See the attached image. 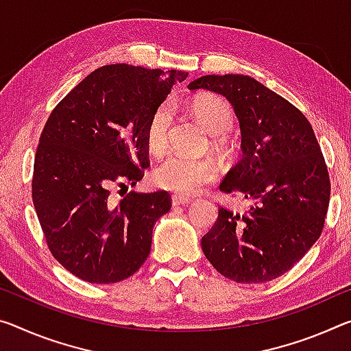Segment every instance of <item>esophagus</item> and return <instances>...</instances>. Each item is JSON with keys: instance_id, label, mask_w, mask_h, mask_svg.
<instances>
[{"instance_id": "obj_1", "label": "esophagus", "mask_w": 351, "mask_h": 351, "mask_svg": "<svg viewBox=\"0 0 351 351\" xmlns=\"http://www.w3.org/2000/svg\"><path fill=\"white\" fill-rule=\"evenodd\" d=\"M192 199L191 198H186V197H181V195H171V204L173 206H186V204H191Z\"/></svg>"}]
</instances>
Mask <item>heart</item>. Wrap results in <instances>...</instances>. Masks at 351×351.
Masks as SVG:
<instances>
[{
	"label": "heart",
	"instance_id": "b5f03b06",
	"mask_svg": "<svg viewBox=\"0 0 351 351\" xmlns=\"http://www.w3.org/2000/svg\"><path fill=\"white\" fill-rule=\"evenodd\" d=\"M192 114L204 130L213 136H225L231 131L234 115L225 99L214 95H199L192 101ZM173 120L171 108L164 104L153 112L145 131L147 147L153 154L164 153L169 143V131ZM217 148H223L219 137L215 141ZM217 176V169L209 159H192L180 154H170L156 165L152 180L156 187L175 192L178 195H193L203 186L213 182Z\"/></svg>",
	"mask_w": 351,
	"mask_h": 351
}]
</instances>
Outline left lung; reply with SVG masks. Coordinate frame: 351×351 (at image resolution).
<instances>
[{
	"instance_id": "obj_1",
	"label": "left lung",
	"mask_w": 351,
	"mask_h": 351,
	"mask_svg": "<svg viewBox=\"0 0 351 351\" xmlns=\"http://www.w3.org/2000/svg\"><path fill=\"white\" fill-rule=\"evenodd\" d=\"M189 90H210L231 103L241 126L242 158L220 191L250 199L239 214L219 208L202 239L214 269L236 282H267L291 270L320 237L330 176L308 119L245 75H206Z\"/></svg>"
}]
</instances>
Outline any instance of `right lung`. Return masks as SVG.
<instances>
[{
  "instance_id": "right-lung-1",
  "label": "right lung",
  "mask_w": 351,
  "mask_h": 351,
  "mask_svg": "<svg viewBox=\"0 0 351 351\" xmlns=\"http://www.w3.org/2000/svg\"><path fill=\"white\" fill-rule=\"evenodd\" d=\"M186 77L176 70L106 65L49 115L34 159L32 202L49 252L81 280L119 282L147 261L170 195L132 191L117 200L112 191L120 186L121 195L126 182L143 178L148 121Z\"/></svg>"
}]
</instances>
